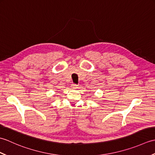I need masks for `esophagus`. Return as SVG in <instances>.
I'll return each instance as SVG.
<instances>
[{"mask_svg": "<svg viewBox=\"0 0 155 155\" xmlns=\"http://www.w3.org/2000/svg\"><path fill=\"white\" fill-rule=\"evenodd\" d=\"M71 88H72V89H76V88H78V87L76 84H71Z\"/></svg>", "mask_w": 155, "mask_h": 155, "instance_id": "34e87169", "label": "esophagus"}]
</instances>
